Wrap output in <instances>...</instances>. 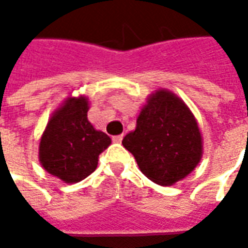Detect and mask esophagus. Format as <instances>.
<instances>
[{"label": "esophagus", "instance_id": "1", "mask_svg": "<svg viewBox=\"0 0 248 248\" xmlns=\"http://www.w3.org/2000/svg\"><path fill=\"white\" fill-rule=\"evenodd\" d=\"M122 140H124V135H115V137H113V142H115V143H121L122 142Z\"/></svg>", "mask_w": 248, "mask_h": 248}]
</instances>
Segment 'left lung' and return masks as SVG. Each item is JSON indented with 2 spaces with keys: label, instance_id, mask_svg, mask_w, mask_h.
Listing matches in <instances>:
<instances>
[{
  "label": "left lung",
  "instance_id": "8db88e82",
  "mask_svg": "<svg viewBox=\"0 0 248 248\" xmlns=\"http://www.w3.org/2000/svg\"><path fill=\"white\" fill-rule=\"evenodd\" d=\"M202 142L191 110L174 93L161 89L147 98L137 127L124 137L122 145L150 181L171 186L198 166Z\"/></svg>",
  "mask_w": 248,
  "mask_h": 248
}]
</instances>
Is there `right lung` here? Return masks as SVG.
Here are the masks:
<instances>
[{"label": "right lung", "mask_w": 248, "mask_h": 248, "mask_svg": "<svg viewBox=\"0 0 248 248\" xmlns=\"http://www.w3.org/2000/svg\"><path fill=\"white\" fill-rule=\"evenodd\" d=\"M89 99L69 97L47 122L40 142V162L46 171L65 183L81 182L98 165V156L111 140L89 119Z\"/></svg>", "instance_id": "right-lung-1"}]
</instances>
